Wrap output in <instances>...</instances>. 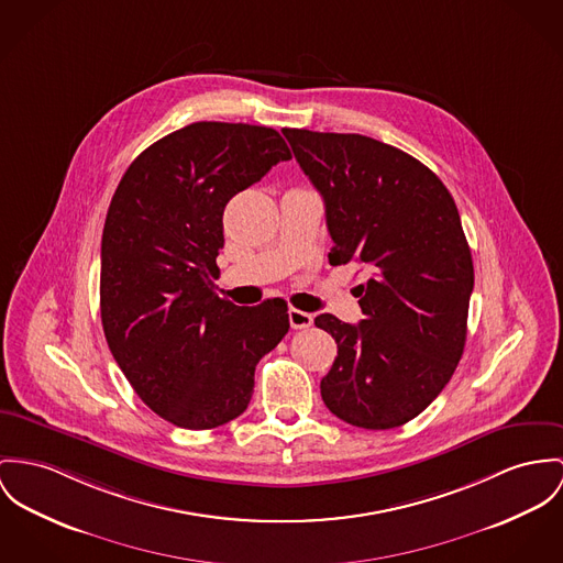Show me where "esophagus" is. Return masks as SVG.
Here are the masks:
<instances>
[{
  "mask_svg": "<svg viewBox=\"0 0 563 563\" xmlns=\"http://www.w3.org/2000/svg\"><path fill=\"white\" fill-rule=\"evenodd\" d=\"M289 323L294 330H306L312 325V314L298 308H289Z\"/></svg>",
  "mask_w": 563,
  "mask_h": 563,
  "instance_id": "esophagus-1",
  "label": "esophagus"
}]
</instances>
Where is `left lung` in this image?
Segmentation results:
<instances>
[{"label":"left lung","mask_w":563,"mask_h":563,"mask_svg":"<svg viewBox=\"0 0 563 563\" xmlns=\"http://www.w3.org/2000/svg\"><path fill=\"white\" fill-rule=\"evenodd\" d=\"M283 134L323 197L334 242L328 260L368 272L357 285V325L314 317L339 345L321 398L346 424L400 427L445 388L465 349L474 261L456 203L429 167L377 139Z\"/></svg>","instance_id":"8db88e82"}]
</instances>
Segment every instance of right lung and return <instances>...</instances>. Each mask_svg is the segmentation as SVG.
Instances as JSON below:
<instances>
[{"instance_id": "1", "label": "right lung", "mask_w": 563, "mask_h": 563, "mask_svg": "<svg viewBox=\"0 0 563 563\" xmlns=\"http://www.w3.org/2000/svg\"><path fill=\"white\" fill-rule=\"evenodd\" d=\"M291 161L274 129L195 122L141 152L102 231L100 317L139 398L179 429L231 422L255 366L289 332L287 302L235 306L214 294L229 199Z\"/></svg>"}]
</instances>
